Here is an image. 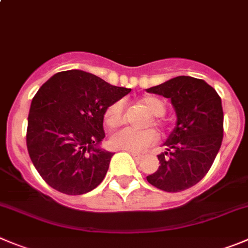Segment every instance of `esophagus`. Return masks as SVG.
<instances>
[{
	"label": "esophagus",
	"instance_id": "esophagus-1",
	"mask_svg": "<svg viewBox=\"0 0 248 248\" xmlns=\"http://www.w3.org/2000/svg\"><path fill=\"white\" fill-rule=\"evenodd\" d=\"M131 154L136 161H140L143 159V155H140V154H136V153H131Z\"/></svg>",
	"mask_w": 248,
	"mask_h": 248
}]
</instances>
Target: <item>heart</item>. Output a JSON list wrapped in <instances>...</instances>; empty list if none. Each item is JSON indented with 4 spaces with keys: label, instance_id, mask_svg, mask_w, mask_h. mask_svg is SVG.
<instances>
[{
    "label": "heart",
    "instance_id": "obj_1",
    "mask_svg": "<svg viewBox=\"0 0 248 248\" xmlns=\"http://www.w3.org/2000/svg\"><path fill=\"white\" fill-rule=\"evenodd\" d=\"M140 103L148 110V112L154 117L163 116L165 112V104L160 99L152 95H145L140 98ZM124 104L122 100H117L111 104L105 111L104 121L110 128H116L124 122ZM153 124H159L158 119H153ZM156 140V133L153 129L137 131L133 128H124L113 133L110 137L111 148L116 150H124L128 153H140L154 144Z\"/></svg>",
    "mask_w": 248,
    "mask_h": 248
}]
</instances>
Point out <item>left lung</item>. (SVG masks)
Masks as SVG:
<instances>
[{"label":"left lung","instance_id":"obj_1","mask_svg":"<svg viewBox=\"0 0 248 248\" xmlns=\"http://www.w3.org/2000/svg\"><path fill=\"white\" fill-rule=\"evenodd\" d=\"M171 100L176 126L159 154L160 166L148 182L165 192H180L201 181L209 171L223 142L221 99L207 82L179 76L145 89Z\"/></svg>","mask_w":248,"mask_h":248}]
</instances>
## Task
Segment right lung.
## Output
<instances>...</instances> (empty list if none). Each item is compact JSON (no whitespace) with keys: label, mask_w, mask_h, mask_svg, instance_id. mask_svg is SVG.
<instances>
[{"label":"right lung","mask_w":248,"mask_h":248,"mask_svg":"<svg viewBox=\"0 0 248 248\" xmlns=\"http://www.w3.org/2000/svg\"><path fill=\"white\" fill-rule=\"evenodd\" d=\"M129 92L80 69L59 72L41 85L30 105L27 147L48 186L77 196L100 185L113 155L100 147L104 115Z\"/></svg>","instance_id":"add662e5"}]
</instances>
